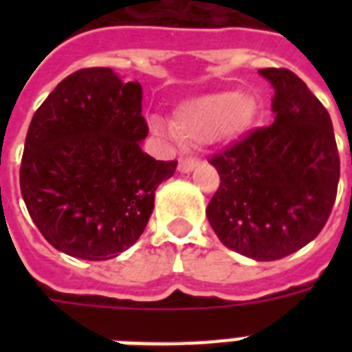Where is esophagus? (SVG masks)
I'll list each match as a JSON object with an SVG mask.
<instances>
[{"label": "esophagus", "instance_id": "1", "mask_svg": "<svg viewBox=\"0 0 352 352\" xmlns=\"http://www.w3.org/2000/svg\"><path fill=\"white\" fill-rule=\"evenodd\" d=\"M199 164V160L195 157H181L179 159V171L181 173H190V171Z\"/></svg>", "mask_w": 352, "mask_h": 352}]
</instances>
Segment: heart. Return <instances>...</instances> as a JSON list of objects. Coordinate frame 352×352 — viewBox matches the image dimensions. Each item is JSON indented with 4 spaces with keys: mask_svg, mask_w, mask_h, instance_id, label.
Returning <instances> with one entry per match:
<instances>
[{
    "mask_svg": "<svg viewBox=\"0 0 352 352\" xmlns=\"http://www.w3.org/2000/svg\"><path fill=\"white\" fill-rule=\"evenodd\" d=\"M257 115L256 98L248 93L215 91L195 96L177 107L173 126L190 142H206L210 138L230 140L250 129ZM155 129H162L153 120Z\"/></svg>",
    "mask_w": 352,
    "mask_h": 352,
    "instance_id": "obj_1",
    "label": "heart"
}]
</instances>
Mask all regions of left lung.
Here are the masks:
<instances>
[{"instance_id":"left-lung-1","label":"left lung","mask_w":352,"mask_h":352,"mask_svg":"<svg viewBox=\"0 0 352 352\" xmlns=\"http://www.w3.org/2000/svg\"><path fill=\"white\" fill-rule=\"evenodd\" d=\"M274 85V124L210 157L221 184L206 217L221 243L276 261L311 243L327 223L340 181L333 122L289 69L259 71Z\"/></svg>"}]
</instances>
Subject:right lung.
<instances>
[{"label":"right lung","mask_w":352,"mask_h":352,"mask_svg":"<svg viewBox=\"0 0 352 352\" xmlns=\"http://www.w3.org/2000/svg\"><path fill=\"white\" fill-rule=\"evenodd\" d=\"M142 87L109 67L69 74L36 109L25 138L19 188L30 219L56 250L106 261L137 243L155 190L177 160H155Z\"/></svg>","instance_id":"add662e5"}]
</instances>
